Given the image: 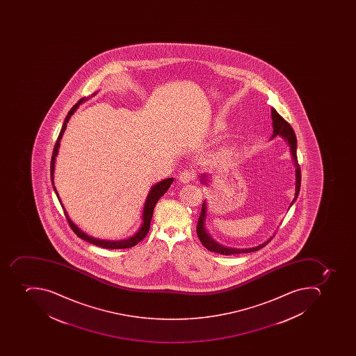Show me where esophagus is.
<instances>
[{
    "label": "esophagus",
    "mask_w": 356,
    "mask_h": 356,
    "mask_svg": "<svg viewBox=\"0 0 356 356\" xmlns=\"http://www.w3.org/2000/svg\"><path fill=\"white\" fill-rule=\"evenodd\" d=\"M195 179V172L193 170L182 171L179 176V180L182 184H188Z\"/></svg>",
    "instance_id": "obj_1"
}]
</instances>
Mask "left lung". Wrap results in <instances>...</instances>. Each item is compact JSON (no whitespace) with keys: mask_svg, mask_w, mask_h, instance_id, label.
<instances>
[{"mask_svg":"<svg viewBox=\"0 0 356 356\" xmlns=\"http://www.w3.org/2000/svg\"><path fill=\"white\" fill-rule=\"evenodd\" d=\"M272 120H273V135L270 139H274L275 137H277V136H280V137L283 138L284 140L286 143H289V150H291V158H293V161H294L295 165V196L294 199H293V202L289 204V208L294 204V202H296L297 197L300 195V179H302V176H300V165H298V161H297V140H296V135H295L294 130L291 128V124L287 122V121L284 119L282 115L278 113L274 108H272ZM210 177L208 176V174H202L200 175V182L204 184V185L208 186L209 184L208 182ZM207 202L204 200L202 206V213H200V216H199L198 218V225H197V235H198V238L202 241V244L204 245L208 250L213 252H218V254H221V255H234V254H245V252H256V250H259L263 248L265 245L268 244L269 241H272L273 235L270 238L267 239L265 243L263 244L258 245V246L252 247V248H232V247L224 246V245L219 244L215 239L210 236L209 232H208L207 227H206V220H207Z\"/></svg>","mask_w":356,"mask_h":356,"instance_id":"8db88e82","label":"left lung"}]
</instances>
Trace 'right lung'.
I'll use <instances>...</instances> for the list:
<instances>
[{"label": "right lung", "instance_id": "add662e5", "mask_svg": "<svg viewBox=\"0 0 356 356\" xmlns=\"http://www.w3.org/2000/svg\"><path fill=\"white\" fill-rule=\"evenodd\" d=\"M95 93H93V95H95ZM87 100L88 98L80 99V100L72 106V109L69 111L67 117H65V122L62 124L61 131H60L59 137H58V140H56V146H54V152H52V158H51V181H52V185H54V193H56V197L59 199L60 204H61L63 211H65V217H67V221H69V225H70L73 232H76L79 238L89 241L90 244L95 245V246L108 248V250H124V248H130V247L136 246L139 241H143V239L146 237L149 232V228H150V221H152V215H154V206L157 204L158 200L167 193L171 184L174 181V178H167V179L161 180V181L157 182V184H154V185L152 186L148 195H147L145 204H143V216H141L143 222H141V226L139 227V229H138L131 237L120 239V241H106V239L95 238V237H91V236L88 235L86 232H82V230L71 220L70 217L67 215V210L65 209V206L62 204L59 193L56 191V186H54V167H56V156H58V152H59L60 141H61L62 136H63L65 129H67V124L69 122V120H70L71 115L78 109L79 106H80L82 102Z\"/></svg>", "mask_w": 356, "mask_h": 356}]
</instances>
